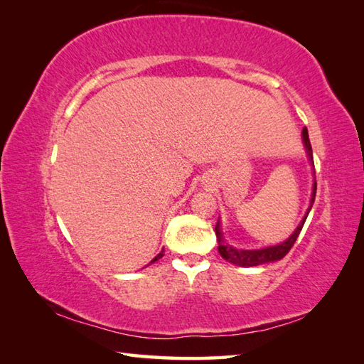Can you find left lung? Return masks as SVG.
Wrapping results in <instances>:
<instances>
[{"label":"left lung","mask_w":364,"mask_h":364,"mask_svg":"<svg viewBox=\"0 0 364 364\" xmlns=\"http://www.w3.org/2000/svg\"><path fill=\"white\" fill-rule=\"evenodd\" d=\"M301 134H304V142L305 146L308 150V156L310 159H313V150H311V144H310V137H308V129L304 128L301 131ZM314 198H316V181L313 184V196H311V205L308 208L306 215L310 213L311 206L314 203ZM306 215L304 218V220L300 222V225L296 228V231L289 236L288 241H284L278 245H272V247H266V249H259V250H237L233 249V247L228 245L225 241H223L222 233H220V223L218 222L215 223V236H218V242H219V253L223 259H227L228 262H233L236 266H242V267H252V266H259V264H266V262H272V261H278L284 258V255L288 253L294 242H296V239L299 237L301 227H304V223L306 220Z\"/></svg>","instance_id":"obj_1"}]
</instances>
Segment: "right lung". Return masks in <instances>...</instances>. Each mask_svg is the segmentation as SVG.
Instances as JSON below:
<instances>
[{
	"label": "right lung",
	"instance_id": "1",
	"mask_svg": "<svg viewBox=\"0 0 364 364\" xmlns=\"http://www.w3.org/2000/svg\"><path fill=\"white\" fill-rule=\"evenodd\" d=\"M162 257H164V253H162V252H161V253L158 255V257H154V258L151 259V262H154V261H158V259H159V258H162Z\"/></svg>",
	"mask_w": 364,
	"mask_h": 364
}]
</instances>
